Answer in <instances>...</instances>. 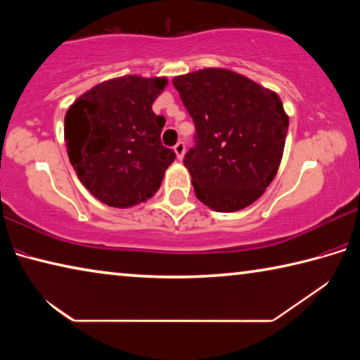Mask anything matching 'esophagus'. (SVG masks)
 <instances>
[{"label":"esophagus","instance_id":"esophagus-1","mask_svg":"<svg viewBox=\"0 0 360 360\" xmlns=\"http://www.w3.org/2000/svg\"><path fill=\"white\" fill-rule=\"evenodd\" d=\"M174 152H176V157H178V160H182V157H184V154H186L184 141H179L178 144L174 146Z\"/></svg>","mask_w":360,"mask_h":360}]
</instances>
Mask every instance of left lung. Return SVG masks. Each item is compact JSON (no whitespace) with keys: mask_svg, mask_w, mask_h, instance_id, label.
Returning <instances> with one entry per match:
<instances>
[{"mask_svg":"<svg viewBox=\"0 0 360 360\" xmlns=\"http://www.w3.org/2000/svg\"><path fill=\"white\" fill-rule=\"evenodd\" d=\"M173 85L195 125L184 165L197 198L219 212L254 203L283 158L289 117L279 96L219 68L178 76Z\"/></svg>","mask_w":360,"mask_h":360,"instance_id":"obj_1","label":"left lung"}]
</instances>
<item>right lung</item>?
Wrapping results in <instances>:
<instances>
[{
    "mask_svg": "<svg viewBox=\"0 0 360 360\" xmlns=\"http://www.w3.org/2000/svg\"><path fill=\"white\" fill-rule=\"evenodd\" d=\"M165 77L125 76L95 85L65 115L68 157L85 188L114 208L146 202L174 150L160 141L165 117L152 111Z\"/></svg>",
    "mask_w": 360,
    "mask_h": 360,
    "instance_id": "right-lung-1",
    "label": "right lung"
}]
</instances>
